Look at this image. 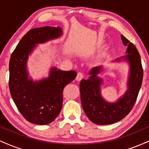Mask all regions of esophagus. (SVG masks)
<instances>
[{
  "mask_svg": "<svg viewBox=\"0 0 149 149\" xmlns=\"http://www.w3.org/2000/svg\"><path fill=\"white\" fill-rule=\"evenodd\" d=\"M83 77H84V75H83V73L78 72V74H77V76H76V80H78V81H80V80L83 79Z\"/></svg>",
  "mask_w": 149,
  "mask_h": 149,
  "instance_id": "obj_1",
  "label": "esophagus"
}]
</instances>
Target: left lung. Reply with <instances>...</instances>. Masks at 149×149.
<instances>
[{"instance_id":"obj_1","label":"left lung","mask_w":149,"mask_h":149,"mask_svg":"<svg viewBox=\"0 0 149 149\" xmlns=\"http://www.w3.org/2000/svg\"><path fill=\"white\" fill-rule=\"evenodd\" d=\"M123 43L127 46L126 55L116 58V61H127L130 66L127 83V90L115 102H109L101 93L103 79L98 75L103 71V66L93 67L89 72L88 80L83 79L80 83V100L83 109L92 123L97 125H110L123 119L130 112L137 98L143 80V69L137 49L123 36Z\"/></svg>"}]
</instances>
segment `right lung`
<instances>
[{"label": "right lung", "mask_w": 149, "mask_h": 149, "mask_svg": "<svg viewBox=\"0 0 149 149\" xmlns=\"http://www.w3.org/2000/svg\"><path fill=\"white\" fill-rule=\"evenodd\" d=\"M60 26H44L29 31L22 37L9 63V88L15 105L31 123L44 125L52 123L62 107L64 87L76 77L75 71L52 67L47 78L34 80L29 77L27 61L38 44L57 39L62 35Z\"/></svg>", "instance_id": "right-lung-1"}]
</instances>
